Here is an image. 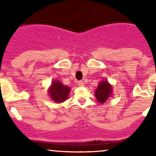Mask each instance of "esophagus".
Returning <instances> with one entry per match:
<instances>
[{
	"label": "esophagus",
	"instance_id": "1",
	"mask_svg": "<svg viewBox=\"0 0 156 156\" xmlns=\"http://www.w3.org/2000/svg\"><path fill=\"white\" fill-rule=\"evenodd\" d=\"M78 85L79 86V87H84V81H79L78 82Z\"/></svg>",
	"mask_w": 156,
	"mask_h": 156
}]
</instances>
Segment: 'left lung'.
<instances>
[{
    "mask_svg": "<svg viewBox=\"0 0 156 156\" xmlns=\"http://www.w3.org/2000/svg\"><path fill=\"white\" fill-rule=\"evenodd\" d=\"M112 92V87L107 81H103L100 83L95 91V96L97 100L100 103H103L108 100Z\"/></svg>",
    "mask_w": 156,
    "mask_h": 156,
    "instance_id": "8db88e82",
    "label": "left lung"
}]
</instances>
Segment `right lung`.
Wrapping results in <instances>:
<instances>
[{
	"label": "right lung",
	"mask_w": 156,
	"mask_h": 156,
	"mask_svg": "<svg viewBox=\"0 0 156 156\" xmlns=\"http://www.w3.org/2000/svg\"><path fill=\"white\" fill-rule=\"evenodd\" d=\"M70 88L65 86L60 81H53L52 85L49 90V94L53 101L56 103H62L67 100Z\"/></svg>",
	"instance_id": "right-lung-1"
}]
</instances>
